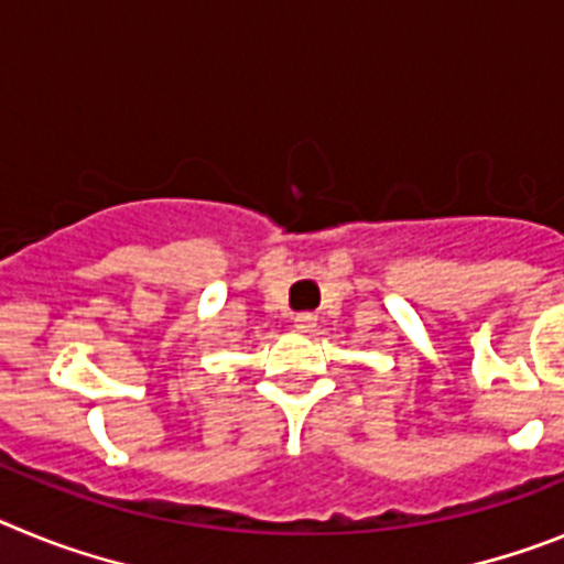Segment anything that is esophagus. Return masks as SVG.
Here are the masks:
<instances>
[{
    "mask_svg": "<svg viewBox=\"0 0 564 564\" xmlns=\"http://www.w3.org/2000/svg\"><path fill=\"white\" fill-rule=\"evenodd\" d=\"M293 327H296L299 333H311L313 327H316V316H313V313H296V316H293Z\"/></svg>",
    "mask_w": 564,
    "mask_h": 564,
    "instance_id": "obj_1",
    "label": "esophagus"
}]
</instances>
